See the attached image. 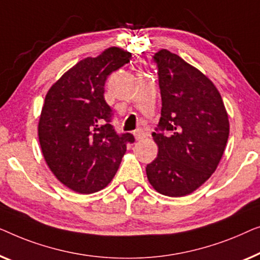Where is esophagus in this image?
I'll return each mask as SVG.
<instances>
[{
  "instance_id": "1",
  "label": "esophagus",
  "mask_w": 260,
  "mask_h": 260,
  "mask_svg": "<svg viewBox=\"0 0 260 260\" xmlns=\"http://www.w3.org/2000/svg\"><path fill=\"white\" fill-rule=\"evenodd\" d=\"M146 134L144 131H137L134 133V138H135V140H138V141H140V140H144V139L146 138Z\"/></svg>"
}]
</instances>
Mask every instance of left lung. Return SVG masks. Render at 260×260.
<instances>
[{
	"label": "left lung",
	"instance_id": "8db88e82",
	"mask_svg": "<svg viewBox=\"0 0 260 260\" xmlns=\"http://www.w3.org/2000/svg\"><path fill=\"white\" fill-rule=\"evenodd\" d=\"M159 68L161 118L153 133L158 155L146 167L152 187L167 197L191 194L214 173L224 154L230 121L221 95L206 75L185 60L161 49Z\"/></svg>",
	"mask_w": 260,
	"mask_h": 260
}]
</instances>
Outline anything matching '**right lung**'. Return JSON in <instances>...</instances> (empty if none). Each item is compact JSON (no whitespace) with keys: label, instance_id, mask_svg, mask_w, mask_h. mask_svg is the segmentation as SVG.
<instances>
[{"label":"right lung","instance_id":"right-lung-1","mask_svg":"<svg viewBox=\"0 0 260 260\" xmlns=\"http://www.w3.org/2000/svg\"><path fill=\"white\" fill-rule=\"evenodd\" d=\"M132 54L109 47L69 68L48 89L38 133L45 161L62 185L90 194L105 188L126 153L129 133L118 135L105 101L108 75L129 62Z\"/></svg>","mask_w":260,"mask_h":260}]
</instances>
